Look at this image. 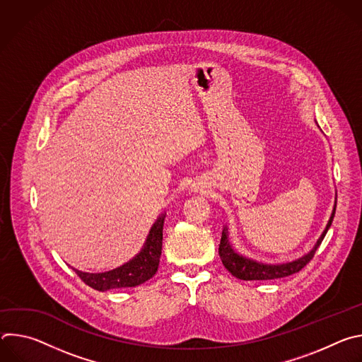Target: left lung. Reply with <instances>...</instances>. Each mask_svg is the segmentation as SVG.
Instances as JSON below:
<instances>
[{"label": "left lung", "instance_id": "8db88e82", "mask_svg": "<svg viewBox=\"0 0 362 362\" xmlns=\"http://www.w3.org/2000/svg\"><path fill=\"white\" fill-rule=\"evenodd\" d=\"M335 209L337 204L334 206V212L331 215V219L327 225V229L324 230V233L321 235V238L318 239L317 245L314 246V249L309 252L308 255H305L303 257L298 261L289 262V264H284V265H265V264H259L255 262L250 259H246V257L238 255L232 246L228 242V235L226 230L222 232V238H221V245H219V256L225 265V268L238 279L242 281H268V279H278V278H285L289 276L292 274L299 272L303 267H306L311 259L314 257L317 249L320 247V245L322 243L332 221L335 216Z\"/></svg>", "mask_w": 362, "mask_h": 362}]
</instances>
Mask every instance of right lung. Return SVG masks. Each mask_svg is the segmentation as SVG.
<instances>
[{
	"instance_id": "1",
	"label": "right lung",
	"mask_w": 362,
	"mask_h": 362,
	"mask_svg": "<svg viewBox=\"0 0 362 362\" xmlns=\"http://www.w3.org/2000/svg\"><path fill=\"white\" fill-rule=\"evenodd\" d=\"M163 222H165V215H162L158 219V222L153 225L144 247L130 262L105 274H87V272H80L74 269L77 276L86 285L91 286L95 291L133 288L146 282L156 274L159 267V259L162 255V240H163Z\"/></svg>"
}]
</instances>
